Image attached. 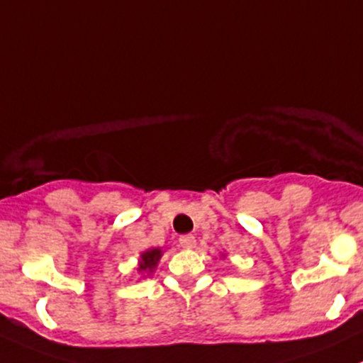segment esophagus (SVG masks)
Segmentation results:
<instances>
[{"instance_id": "1", "label": "esophagus", "mask_w": 363, "mask_h": 363, "mask_svg": "<svg viewBox=\"0 0 363 363\" xmlns=\"http://www.w3.org/2000/svg\"><path fill=\"white\" fill-rule=\"evenodd\" d=\"M179 244H181L184 250H191V247L196 246V239L193 235H182L179 237Z\"/></svg>"}]
</instances>
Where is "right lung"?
I'll use <instances>...</instances> for the list:
<instances>
[{
	"instance_id": "add662e5",
	"label": "right lung",
	"mask_w": 363,
	"mask_h": 363,
	"mask_svg": "<svg viewBox=\"0 0 363 363\" xmlns=\"http://www.w3.org/2000/svg\"><path fill=\"white\" fill-rule=\"evenodd\" d=\"M161 256L160 250H151V251H145L142 255V263H140V272H145V270H152L158 263Z\"/></svg>"
}]
</instances>
